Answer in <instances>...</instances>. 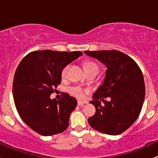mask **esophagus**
<instances>
[{"instance_id":"esophagus-1","label":"esophagus","mask_w":158,"mask_h":158,"mask_svg":"<svg viewBox=\"0 0 158 158\" xmlns=\"http://www.w3.org/2000/svg\"><path fill=\"white\" fill-rule=\"evenodd\" d=\"M86 103H87L86 102H85V101H78L77 104H78V106H84L85 104H86Z\"/></svg>"}]
</instances>
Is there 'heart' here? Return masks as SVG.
<instances>
[{
  "instance_id": "obj_1",
  "label": "heart",
  "mask_w": 158,
  "mask_h": 158,
  "mask_svg": "<svg viewBox=\"0 0 158 158\" xmlns=\"http://www.w3.org/2000/svg\"><path fill=\"white\" fill-rule=\"evenodd\" d=\"M84 68H85L86 73L93 71V70H98V65L92 61H85L84 63ZM68 69H69V66H66L63 68V69L62 70V76H66ZM69 92L72 95L80 99V98H82L84 97L85 91H84L83 89L79 86H73L69 89Z\"/></svg>"
}]
</instances>
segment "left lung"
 <instances>
[{"label":"left lung","instance_id":"8db88e82","mask_svg":"<svg viewBox=\"0 0 158 158\" xmlns=\"http://www.w3.org/2000/svg\"><path fill=\"white\" fill-rule=\"evenodd\" d=\"M85 53L107 67L104 82L90 102L95 107V113L88 119L89 125L107 135H120L131 126L142 109L145 95L142 72L133 59L118 50L85 51ZM108 97L111 100L104 101Z\"/></svg>","mask_w":158,"mask_h":158}]
</instances>
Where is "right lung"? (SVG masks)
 <instances>
[{
    "label": "right lung",
    "instance_id": "obj_1",
    "mask_svg": "<svg viewBox=\"0 0 158 158\" xmlns=\"http://www.w3.org/2000/svg\"><path fill=\"white\" fill-rule=\"evenodd\" d=\"M82 55L77 51H33L17 66L13 82L14 104L22 120L40 135H56L69 126L77 101L66 93L58 101L50 95L61 83L63 68Z\"/></svg>",
    "mask_w": 158,
    "mask_h": 158
}]
</instances>
